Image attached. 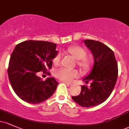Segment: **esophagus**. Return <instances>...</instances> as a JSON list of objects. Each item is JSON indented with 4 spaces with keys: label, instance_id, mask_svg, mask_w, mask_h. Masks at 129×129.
Wrapping results in <instances>:
<instances>
[{
    "label": "esophagus",
    "instance_id": "obj_1",
    "mask_svg": "<svg viewBox=\"0 0 129 129\" xmlns=\"http://www.w3.org/2000/svg\"><path fill=\"white\" fill-rule=\"evenodd\" d=\"M63 83L66 84V85H72V83H70V82H63Z\"/></svg>",
    "mask_w": 129,
    "mask_h": 129
}]
</instances>
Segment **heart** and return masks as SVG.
Segmentation results:
<instances>
[{
  "label": "heart",
  "mask_w": 129,
  "mask_h": 129,
  "mask_svg": "<svg viewBox=\"0 0 129 129\" xmlns=\"http://www.w3.org/2000/svg\"><path fill=\"white\" fill-rule=\"evenodd\" d=\"M66 52L70 54L76 60L78 66L82 70L87 71L90 67V60L87 57V51L85 48L78 45L70 47L66 50ZM60 59V54H57L53 59V64H59ZM56 78L63 81H70L78 76V72L76 70H70L61 68L55 72Z\"/></svg>",
  "instance_id": "heart-1"
}]
</instances>
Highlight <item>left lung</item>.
I'll list each match as a JSON object with an SVG mask.
<instances>
[{"label":"left lung","instance_id":"1","mask_svg":"<svg viewBox=\"0 0 129 129\" xmlns=\"http://www.w3.org/2000/svg\"><path fill=\"white\" fill-rule=\"evenodd\" d=\"M84 44L91 51L94 65L91 72L83 79L90 86L81 85L79 95L72 96L81 107H91L104 103L110 96L118 78V65L113 51L99 41L85 40Z\"/></svg>","mask_w":129,"mask_h":129}]
</instances>
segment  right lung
Masks as SVG:
<instances>
[{"instance_id":"1","label":"right lung","mask_w":129,"mask_h":129,"mask_svg":"<svg viewBox=\"0 0 129 129\" xmlns=\"http://www.w3.org/2000/svg\"><path fill=\"white\" fill-rule=\"evenodd\" d=\"M56 44L41 41H24L17 44L10 59L8 75L16 94L26 103L39 104L53 95L58 82L54 78L42 81L38 72L47 73L57 55ZM48 75L50 73L48 72Z\"/></svg>"}]
</instances>
